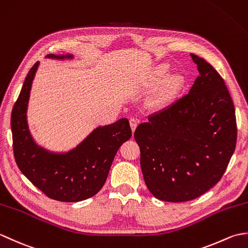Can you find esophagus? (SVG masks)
<instances>
[{
  "mask_svg": "<svg viewBox=\"0 0 248 248\" xmlns=\"http://www.w3.org/2000/svg\"><path fill=\"white\" fill-rule=\"evenodd\" d=\"M130 127H131V130H132V132L134 133L136 127H138V120L134 118H131L130 119Z\"/></svg>",
  "mask_w": 248,
  "mask_h": 248,
  "instance_id": "esophagus-1",
  "label": "esophagus"
}]
</instances>
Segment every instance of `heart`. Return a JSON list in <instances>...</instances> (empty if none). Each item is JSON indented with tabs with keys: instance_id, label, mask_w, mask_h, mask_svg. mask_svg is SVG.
I'll list each match as a JSON object with an SVG mask.
<instances>
[{
	"instance_id": "heart-1",
	"label": "heart",
	"mask_w": 248,
	"mask_h": 248,
	"mask_svg": "<svg viewBox=\"0 0 248 248\" xmlns=\"http://www.w3.org/2000/svg\"><path fill=\"white\" fill-rule=\"evenodd\" d=\"M166 73H167L166 66L157 67L155 72L154 81L152 82L155 84L161 82L162 78L166 76ZM181 87H182V80L180 77L172 76V77L167 78L166 80L163 81V83L161 84L159 93H157V96L155 100V104L157 105V107H162V105L170 103L172 99H175V97L179 93V92H180Z\"/></svg>"
}]
</instances>
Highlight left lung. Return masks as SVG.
Returning <instances> with one entry per match:
<instances>
[{"label": "left lung", "mask_w": 248, "mask_h": 248, "mask_svg": "<svg viewBox=\"0 0 248 248\" xmlns=\"http://www.w3.org/2000/svg\"><path fill=\"white\" fill-rule=\"evenodd\" d=\"M191 57L199 77L188 93L134 132L147 187L170 202H188L213 187L236 144L234 105L223 78L202 57Z\"/></svg>", "instance_id": "1"}]
</instances>
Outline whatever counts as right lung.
I'll return each instance as SVG.
<instances>
[{"label":"right lung","mask_w":248,"mask_h":248,"mask_svg":"<svg viewBox=\"0 0 248 248\" xmlns=\"http://www.w3.org/2000/svg\"><path fill=\"white\" fill-rule=\"evenodd\" d=\"M46 57L71 60L73 55L49 54ZM38 66L37 62L31 68L12 112L16 163L21 172L49 198L64 202L91 198L102 188L119 147L132 135L129 120L121 118L114 124L100 125L67 152L50 151L39 146L30 132L26 117Z\"/></svg>","instance_id":"1"}]
</instances>
